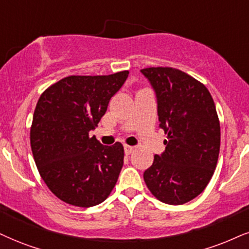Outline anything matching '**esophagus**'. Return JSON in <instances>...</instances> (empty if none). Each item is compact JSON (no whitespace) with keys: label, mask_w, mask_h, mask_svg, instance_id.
Returning a JSON list of instances; mask_svg holds the SVG:
<instances>
[{"label":"esophagus","mask_w":249,"mask_h":249,"mask_svg":"<svg viewBox=\"0 0 249 249\" xmlns=\"http://www.w3.org/2000/svg\"><path fill=\"white\" fill-rule=\"evenodd\" d=\"M135 150L134 146H130V145H124V153L125 155H130L131 152H133Z\"/></svg>","instance_id":"obj_1"}]
</instances>
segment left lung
I'll list each match as a JSON object with an SVG mask.
<instances>
[{
	"label": "left lung",
	"mask_w": 249,
	"mask_h": 249,
	"mask_svg": "<svg viewBox=\"0 0 249 249\" xmlns=\"http://www.w3.org/2000/svg\"><path fill=\"white\" fill-rule=\"evenodd\" d=\"M141 72L155 89L159 127L167 134L143 178L151 194L166 204L192 201L208 186L217 166L220 124L209 90L188 73L171 67Z\"/></svg>",
	"instance_id": "8db88e82"
}]
</instances>
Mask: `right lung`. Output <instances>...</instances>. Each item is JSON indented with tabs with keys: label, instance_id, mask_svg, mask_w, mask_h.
I'll return each mask as SVG.
<instances>
[{
	"label": "right lung",
	"instance_id": "add662e5",
	"mask_svg": "<svg viewBox=\"0 0 249 249\" xmlns=\"http://www.w3.org/2000/svg\"><path fill=\"white\" fill-rule=\"evenodd\" d=\"M128 70L105 76H68L36 103L30 142L40 177L66 203L90 208L108 197L124 165L120 142L103 145L90 137Z\"/></svg>",
	"mask_w": 249,
	"mask_h": 249
}]
</instances>
